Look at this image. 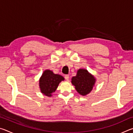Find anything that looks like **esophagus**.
I'll use <instances>...</instances> for the list:
<instances>
[{"instance_id":"obj_1","label":"esophagus","mask_w":133,"mask_h":133,"mask_svg":"<svg viewBox=\"0 0 133 133\" xmlns=\"http://www.w3.org/2000/svg\"><path fill=\"white\" fill-rule=\"evenodd\" d=\"M64 78L65 79H66L67 81L69 80V75H65L64 76Z\"/></svg>"}]
</instances>
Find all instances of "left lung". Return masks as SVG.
Listing matches in <instances>:
<instances>
[{
	"instance_id": "left-lung-1",
	"label": "left lung",
	"mask_w": 133,
	"mask_h": 133,
	"mask_svg": "<svg viewBox=\"0 0 133 133\" xmlns=\"http://www.w3.org/2000/svg\"><path fill=\"white\" fill-rule=\"evenodd\" d=\"M96 78L84 69H80L76 76L71 78V84L75 87L78 93L83 96H86L91 91L95 85Z\"/></svg>"
}]
</instances>
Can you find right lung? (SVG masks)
Returning <instances> with one entry per match:
<instances>
[{"label":"right lung","instance_id":"right-lung-1","mask_svg":"<svg viewBox=\"0 0 133 133\" xmlns=\"http://www.w3.org/2000/svg\"><path fill=\"white\" fill-rule=\"evenodd\" d=\"M64 80L62 76L55 74L50 70H46L39 79V88L41 93L46 96L51 97L59 83Z\"/></svg>","mask_w":133,"mask_h":133}]
</instances>
